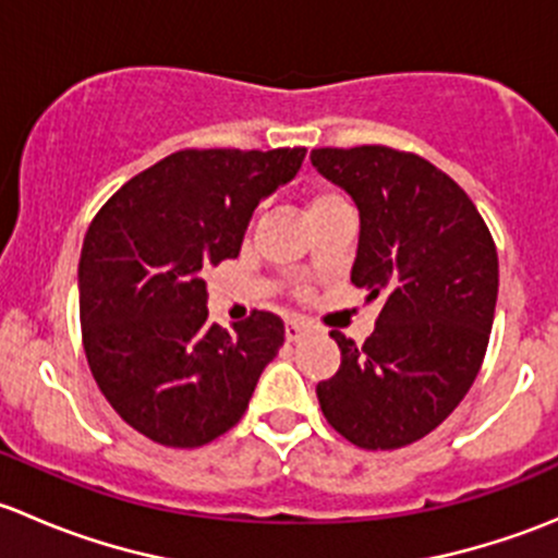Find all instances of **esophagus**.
Returning <instances> with one entry per match:
<instances>
[{"instance_id": "1", "label": "esophagus", "mask_w": 558, "mask_h": 558, "mask_svg": "<svg viewBox=\"0 0 558 558\" xmlns=\"http://www.w3.org/2000/svg\"><path fill=\"white\" fill-rule=\"evenodd\" d=\"M307 331H311V324H307V320H302V318H289V320H286V340H289V342L302 340V337H305Z\"/></svg>"}]
</instances>
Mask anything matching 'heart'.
Listing matches in <instances>:
<instances>
[{"label":"heart","mask_w":558,"mask_h":558,"mask_svg":"<svg viewBox=\"0 0 558 558\" xmlns=\"http://www.w3.org/2000/svg\"><path fill=\"white\" fill-rule=\"evenodd\" d=\"M342 205H348V199H345V194H342V191L335 189V185L318 183V185H313L311 194H307L311 218L320 216V213H326V210H335V207H342Z\"/></svg>","instance_id":"obj_1"}]
</instances>
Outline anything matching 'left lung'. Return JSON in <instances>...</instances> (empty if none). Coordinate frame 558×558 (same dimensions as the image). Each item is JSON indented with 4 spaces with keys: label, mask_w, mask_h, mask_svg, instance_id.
<instances>
[{
    "label": "left lung",
    "mask_w": 558,
    "mask_h": 558,
    "mask_svg": "<svg viewBox=\"0 0 558 558\" xmlns=\"http://www.w3.org/2000/svg\"><path fill=\"white\" fill-rule=\"evenodd\" d=\"M313 167L353 196L362 218L351 283L380 300L375 331L340 345L315 386L331 429L367 451L421 440L481 373L499 289L497 245L453 178L386 145L315 148Z\"/></svg>",
    "instance_id": "1"
}]
</instances>
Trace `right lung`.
<instances>
[{"label":"right lung","mask_w":558,"mask_h":558,"mask_svg":"<svg viewBox=\"0 0 558 558\" xmlns=\"http://www.w3.org/2000/svg\"><path fill=\"white\" fill-rule=\"evenodd\" d=\"M305 148H185L134 174L99 207L81 251L83 351L132 429L199 448L247 410L283 345V320L207 318V267L238 258L253 210L289 183Z\"/></svg>","instance_id":"add662e5"}]
</instances>
